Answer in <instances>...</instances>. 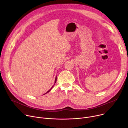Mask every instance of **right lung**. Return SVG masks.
Here are the masks:
<instances>
[{"mask_svg":"<svg viewBox=\"0 0 128 128\" xmlns=\"http://www.w3.org/2000/svg\"><path fill=\"white\" fill-rule=\"evenodd\" d=\"M56 79H55V81H54V86H52V88H50V90H49L48 91H47V92H46L45 94H44V95H45V94H47V93L49 92H50V91L51 90H52V88H53V87L54 86V84H55V83H56Z\"/></svg>","mask_w":128,"mask_h":128,"instance_id":"1","label":"right lung"}]
</instances>
